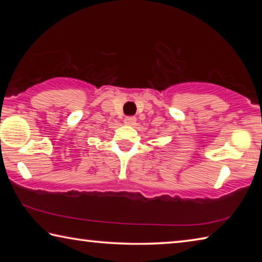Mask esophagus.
I'll list each match as a JSON object with an SVG mask.
<instances>
[{
    "instance_id": "1",
    "label": "esophagus",
    "mask_w": 262,
    "mask_h": 262,
    "mask_svg": "<svg viewBox=\"0 0 262 262\" xmlns=\"http://www.w3.org/2000/svg\"><path fill=\"white\" fill-rule=\"evenodd\" d=\"M123 122H125L126 125H128V126H133V125H135L136 118L135 117H126L125 121H123Z\"/></svg>"
}]
</instances>
